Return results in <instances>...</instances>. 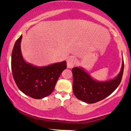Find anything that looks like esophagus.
Returning <instances> with one entry per match:
<instances>
[{
    "mask_svg": "<svg viewBox=\"0 0 131 131\" xmlns=\"http://www.w3.org/2000/svg\"><path fill=\"white\" fill-rule=\"evenodd\" d=\"M77 63V60L74 58V57H70L67 60V67L68 68H73L74 65Z\"/></svg>",
    "mask_w": 131,
    "mask_h": 131,
    "instance_id": "obj_1",
    "label": "esophagus"
}]
</instances>
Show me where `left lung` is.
I'll list each match as a JSON object with an SVG mask.
<instances>
[{
	"instance_id": "left-lung-1",
	"label": "left lung",
	"mask_w": 131,
	"mask_h": 131,
	"mask_svg": "<svg viewBox=\"0 0 131 131\" xmlns=\"http://www.w3.org/2000/svg\"><path fill=\"white\" fill-rule=\"evenodd\" d=\"M124 61L120 73L116 78L106 82H99L92 78L82 68L72 69L73 90L76 98L88 103H94L103 100L116 89L122 79Z\"/></svg>"
}]
</instances>
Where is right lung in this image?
Instances as JSON below:
<instances>
[{
    "instance_id": "right-lung-1",
    "label": "right lung",
    "mask_w": 131,
    "mask_h": 131,
    "mask_svg": "<svg viewBox=\"0 0 131 131\" xmlns=\"http://www.w3.org/2000/svg\"><path fill=\"white\" fill-rule=\"evenodd\" d=\"M22 35L16 40L12 53L13 78L22 92L35 99L49 95L53 91L58 78L67 68L65 61L43 67L28 63L23 58L20 49Z\"/></svg>"
}]
</instances>
